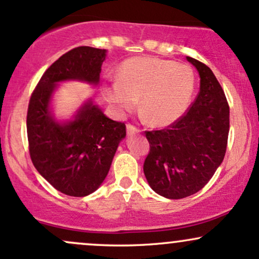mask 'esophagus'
Listing matches in <instances>:
<instances>
[{"instance_id": "1", "label": "esophagus", "mask_w": 259, "mask_h": 259, "mask_svg": "<svg viewBox=\"0 0 259 259\" xmlns=\"http://www.w3.org/2000/svg\"><path fill=\"white\" fill-rule=\"evenodd\" d=\"M139 132H140V130L138 129V127L132 125V124H127V125H126V133H127V135H129V136L135 135V134H138Z\"/></svg>"}]
</instances>
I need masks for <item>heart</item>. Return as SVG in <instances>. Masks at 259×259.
Returning a JSON list of instances; mask_svg holds the SVG:
<instances>
[{"instance_id": "obj_1", "label": "heart", "mask_w": 259, "mask_h": 259, "mask_svg": "<svg viewBox=\"0 0 259 259\" xmlns=\"http://www.w3.org/2000/svg\"><path fill=\"white\" fill-rule=\"evenodd\" d=\"M196 88L194 70L186 64L153 56L124 61L118 80L103 85V95L121 113L140 112L153 126L173 124L187 111Z\"/></svg>"}]
</instances>
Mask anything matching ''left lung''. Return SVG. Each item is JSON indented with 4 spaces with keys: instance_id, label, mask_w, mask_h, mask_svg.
<instances>
[{
    "instance_id": "left-lung-1",
    "label": "left lung",
    "mask_w": 259,
    "mask_h": 259,
    "mask_svg": "<svg viewBox=\"0 0 259 259\" xmlns=\"http://www.w3.org/2000/svg\"><path fill=\"white\" fill-rule=\"evenodd\" d=\"M200 74V92L183 117L167 129L146 132L150 152L145 177L163 197L179 200L196 194L224 159L229 135V105L212 70L186 57Z\"/></svg>"
}]
</instances>
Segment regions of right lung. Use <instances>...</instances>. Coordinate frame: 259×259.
Listing matches in <instances>:
<instances>
[{"instance_id":"obj_1","label":"right lung","mask_w":259,"mask_h":259,"mask_svg":"<svg viewBox=\"0 0 259 259\" xmlns=\"http://www.w3.org/2000/svg\"><path fill=\"white\" fill-rule=\"evenodd\" d=\"M106 50L80 46L53 63L32 92L26 115L29 152L36 170L62 194L84 197L99 189L111 168L125 124L109 119L91 100L72 120L59 123L50 109L58 82L99 84Z\"/></svg>"}]
</instances>
